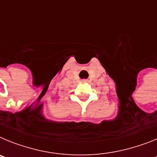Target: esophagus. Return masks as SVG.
I'll use <instances>...</instances> for the list:
<instances>
[{"mask_svg": "<svg viewBox=\"0 0 157 157\" xmlns=\"http://www.w3.org/2000/svg\"><path fill=\"white\" fill-rule=\"evenodd\" d=\"M82 82H87V80L86 79H83Z\"/></svg>", "mask_w": 157, "mask_h": 157, "instance_id": "1", "label": "esophagus"}]
</instances>
